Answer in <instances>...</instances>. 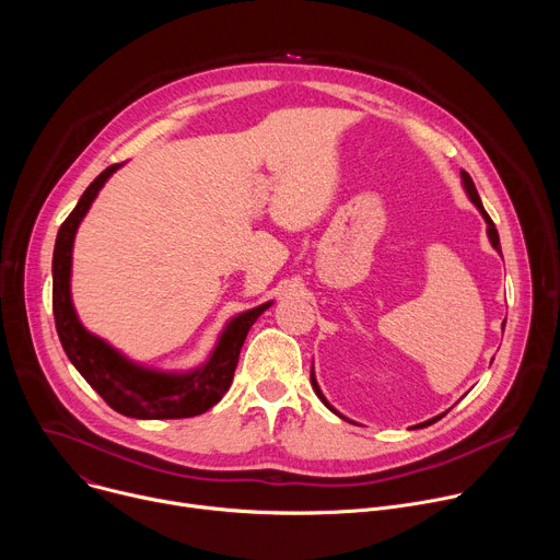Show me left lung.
Returning a JSON list of instances; mask_svg holds the SVG:
<instances>
[{
    "instance_id": "obj_1",
    "label": "left lung",
    "mask_w": 560,
    "mask_h": 560,
    "mask_svg": "<svg viewBox=\"0 0 560 560\" xmlns=\"http://www.w3.org/2000/svg\"><path fill=\"white\" fill-rule=\"evenodd\" d=\"M460 177H463V186H465V192L469 195V199H471V203L481 210V214H483V219H486V223H488V236H490V242H492V246H494V250L497 253H501V242H499V232H497V225H494V221L490 219V214L486 212V208H483V203H481V197H478V192H476V188H474V182H471V177L463 171L460 173ZM503 328H505V324H503ZM310 381H312V387H314V392H316V396L322 398V401L335 412V408L326 401V396L322 394V389H318V385H316V378H314V372L310 374ZM443 417V415H441ZM441 417H434V419H430V421H425V423H419L417 428H428V425H432V423H436Z\"/></svg>"
}]
</instances>
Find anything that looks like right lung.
<instances>
[{"label": "right lung", "mask_w": 560, "mask_h": 560, "mask_svg": "<svg viewBox=\"0 0 560 560\" xmlns=\"http://www.w3.org/2000/svg\"><path fill=\"white\" fill-rule=\"evenodd\" d=\"M124 164L108 166L77 201L74 210L66 217L57 232L55 253H52V314L55 328L63 352L70 363L77 368L91 387L104 398V401L124 417L132 419H188L203 415L221 401L228 392L238 352L248 337V330L257 318L270 307L264 303L244 314L234 316L223 330L212 357L206 365L188 374H166L141 368L115 348H110L100 337L91 335L74 314L70 301V261H72V242L74 232L95 201L97 192L106 179Z\"/></svg>", "instance_id": "1"}]
</instances>
